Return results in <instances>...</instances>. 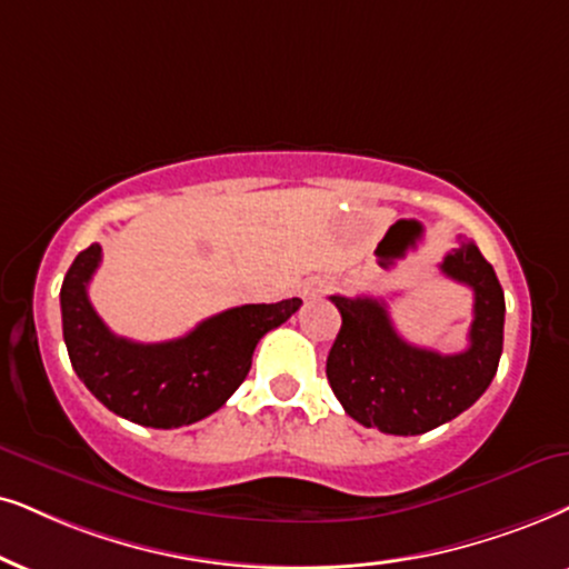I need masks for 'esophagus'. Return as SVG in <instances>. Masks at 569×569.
I'll return each mask as SVG.
<instances>
[{"mask_svg":"<svg viewBox=\"0 0 569 569\" xmlns=\"http://www.w3.org/2000/svg\"><path fill=\"white\" fill-rule=\"evenodd\" d=\"M330 289V280H326V278H312V280H307L305 286H301V297L305 299H315V297H320V293H326Z\"/></svg>","mask_w":569,"mask_h":569,"instance_id":"34e87169","label":"esophagus"}]
</instances>
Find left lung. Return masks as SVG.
<instances>
[{
    "mask_svg": "<svg viewBox=\"0 0 569 569\" xmlns=\"http://www.w3.org/2000/svg\"><path fill=\"white\" fill-rule=\"evenodd\" d=\"M441 272L476 293L470 347L438 355L412 347L383 299L330 297L341 330L328 355V383L349 417L391 436H420L455 420L491 386L505 347V291L472 241L443 257Z\"/></svg>",
    "mask_w": 569,
    "mask_h": 569,
    "instance_id": "left-lung-1",
    "label": "left lung"
}]
</instances>
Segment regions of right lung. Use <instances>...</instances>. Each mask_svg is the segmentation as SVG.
Returning <instances> with one entry per match:
<instances>
[{"mask_svg": "<svg viewBox=\"0 0 569 569\" xmlns=\"http://www.w3.org/2000/svg\"><path fill=\"white\" fill-rule=\"evenodd\" d=\"M99 262L102 247L91 243L62 280L64 347L93 397L143 428H181L218 412L247 378L260 338L301 307L297 297L243 305L201 320L172 341L136 343L114 336L91 307L89 280Z\"/></svg>", "mask_w": 569, "mask_h": 569, "instance_id": "1", "label": "right lung"}]
</instances>
